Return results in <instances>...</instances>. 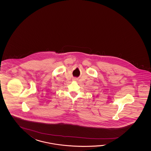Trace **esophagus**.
Masks as SVG:
<instances>
[{
    "instance_id": "obj_1",
    "label": "esophagus",
    "mask_w": 151,
    "mask_h": 151,
    "mask_svg": "<svg viewBox=\"0 0 151 151\" xmlns=\"http://www.w3.org/2000/svg\"><path fill=\"white\" fill-rule=\"evenodd\" d=\"M74 80H76V79H74Z\"/></svg>"
}]
</instances>
